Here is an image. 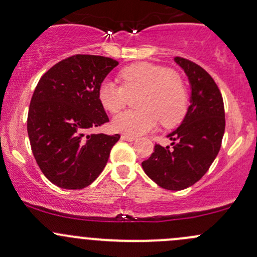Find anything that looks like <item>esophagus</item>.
<instances>
[{
	"mask_svg": "<svg viewBox=\"0 0 257 257\" xmlns=\"http://www.w3.org/2000/svg\"><path fill=\"white\" fill-rule=\"evenodd\" d=\"M121 141H125V142H133L136 141V137L133 136H128V134H123V136L120 137Z\"/></svg>",
	"mask_w": 257,
	"mask_h": 257,
	"instance_id": "34e87169",
	"label": "esophagus"
}]
</instances>
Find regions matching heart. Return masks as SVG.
<instances>
[{
	"mask_svg": "<svg viewBox=\"0 0 257 257\" xmlns=\"http://www.w3.org/2000/svg\"><path fill=\"white\" fill-rule=\"evenodd\" d=\"M123 85L105 80L98 88V100L105 110L118 113L128 103L137 99V112H123L112 120L114 131L128 136H141L153 131L159 119L167 126L181 121L188 110V92L178 76L163 66L138 62L124 67L119 73Z\"/></svg>",
	"mask_w": 257,
	"mask_h": 257,
	"instance_id": "b5f03b06",
	"label": "heart"
}]
</instances>
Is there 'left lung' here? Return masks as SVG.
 I'll return each mask as SVG.
<instances>
[{"label": "left lung", "instance_id": "1", "mask_svg": "<svg viewBox=\"0 0 257 257\" xmlns=\"http://www.w3.org/2000/svg\"><path fill=\"white\" fill-rule=\"evenodd\" d=\"M190 84V105L180 125L168 134L172 148L157 144L142 163L145 174L167 190H183L200 180L216 158L225 132L221 93L205 69L175 57Z\"/></svg>", "mask_w": 257, "mask_h": 257}]
</instances>
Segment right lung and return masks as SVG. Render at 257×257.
I'll use <instances>...</instances> for the list:
<instances>
[{"label": "right lung", "mask_w": 257, "mask_h": 257, "mask_svg": "<svg viewBox=\"0 0 257 257\" xmlns=\"http://www.w3.org/2000/svg\"><path fill=\"white\" fill-rule=\"evenodd\" d=\"M118 62L76 54L41 77L28 110L31 148L45 177L62 189L90 185L107 165L120 136L88 134L109 121L98 100V88Z\"/></svg>", "instance_id": "1"}]
</instances>
